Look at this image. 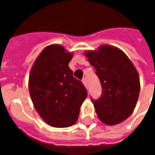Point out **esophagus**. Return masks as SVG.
I'll list each match as a JSON object with an SVG mask.
<instances>
[{
  "mask_svg": "<svg viewBox=\"0 0 155 155\" xmlns=\"http://www.w3.org/2000/svg\"><path fill=\"white\" fill-rule=\"evenodd\" d=\"M82 82H83V84L85 87H87V80H86V78H83L82 79Z\"/></svg>",
  "mask_w": 155,
  "mask_h": 155,
  "instance_id": "obj_1",
  "label": "esophagus"
}]
</instances>
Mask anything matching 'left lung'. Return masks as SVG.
<instances>
[{
  "label": "left lung",
  "instance_id": "left-lung-1",
  "mask_svg": "<svg viewBox=\"0 0 155 155\" xmlns=\"http://www.w3.org/2000/svg\"><path fill=\"white\" fill-rule=\"evenodd\" d=\"M100 79L102 94L93 100L100 120L114 125L132 114L140 94V77L132 62L123 51L110 45L85 53Z\"/></svg>",
  "mask_w": 155,
  "mask_h": 155
}]
</instances>
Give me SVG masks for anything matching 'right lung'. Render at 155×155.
Returning <instances> with one entry per match:
<instances>
[{"instance_id":"obj_1","label":"right lung","mask_w":155,"mask_h":155,"mask_svg":"<svg viewBox=\"0 0 155 155\" xmlns=\"http://www.w3.org/2000/svg\"><path fill=\"white\" fill-rule=\"evenodd\" d=\"M72 56L61 45H49L35 60L29 77V91L35 110L53 127L74 124L87 96V90L69 67Z\"/></svg>"}]
</instances>
